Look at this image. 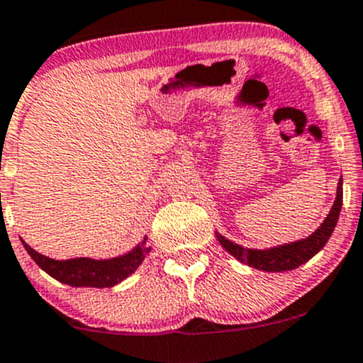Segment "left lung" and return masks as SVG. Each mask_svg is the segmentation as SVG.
Returning a JSON list of instances; mask_svg holds the SVG:
<instances>
[{"mask_svg": "<svg viewBox=\"0 0 363 363\" xmlns=\"http://www.w3.org/2000/svg\"><path fill=\"white\" fill-rule=\"evenodd\" d=\"M340 207H342V181H339L337 186V196L332 211L328 212L327 219L321 223L320 228L309 235L307 239L298 240V242L284 244V246L272 247V250H246V247L239 246V244L230 242L223 235L218 233V240L230 255L235 256L239 262L247 263L250 267L255 269L265 270V272H284V270H294L306 263L307 259L313 258L318 251L323 250L327 240L330 239L332 232H334L335 225L340 214Z\"/></svg>", "mask_w": 363, "mask_h": 363, "instance_id": "left-lung-1", "label": "left lung"}]
</instances>
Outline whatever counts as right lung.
Masks as SVG:
<instances>
[{"label":"right lung","instance_id":"add662e5","mask_svg":"<svg viewBox=\"0 0 363 363\" xmlns=\"http://www.w3.org/2000/svg\"><path fill=\"white\" fill-rule=\"evenodd\" d=\"M26 251L29 252L36 265L45 270L49 276L57 279L60 283L69 284V286H87V288H111L113 284L126 279L130 274L137 270L142 259L149 252L145 247V240L140 246L135 247L128 255L117 256L111 259H91V258H73V259H52L40 255L31 246L23 242Z\"/></svg>","mask_w":363,"mask_h":363}]
</instances>
